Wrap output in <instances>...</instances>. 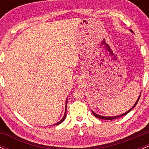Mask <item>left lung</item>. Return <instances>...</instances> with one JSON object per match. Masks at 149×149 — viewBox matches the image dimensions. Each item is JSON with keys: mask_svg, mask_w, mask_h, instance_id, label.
Instances as JSON below:
<instances>
[{"mask_svg": "<svg viewBox=\"0 0 149 149\" xmlns=\"http://www.w3.org/2000/svg\"><path fill=\"white\" fill-rule=\"evenodd\" d=\"M130 31L131 32H132V31L131 29H130ZM140 97H141V94H140V95L139 96V97H138V99H137V100H136V102H135V104H134V106H133L130 109L129 111H127V112H125V113H123V114H121V115H119V116H112V117H110V116H100V115H98V114H97V113H95V112L93 111H92V113H93V115L95 116V117H97V118H100V119H102V120H113V119H116V118H120V117H122V116H125L126 114H127L128 113H129L130 111L132 110V109H133V108H134L135 106L136 105V104H137V102H138V101H139V98H140Z\"/></svg>", "mask_w": 149, "mask_h": 149, "instance_id": "obj_1", "label": "left lung"}]
</instances>
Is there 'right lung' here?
Listing matches in <instances>:
<instances>
[{
    "instance_id": "add662e5",
    "label": "right lung",
    "mask_w": 149,
    "mask_h": 149,
    "mask_svg": "<svg viewBox=\"0 0 149 149\" xmlns=\"http://www.w3.org/2000/svg\"><path fill=\"white\" fill-rule=\"evenodd\" d=\"M66 105H67V100H66V106H65V113H64V116H63V118H61V120L60 121H59V122L58 123H55V124H54L53 125H59L60 123H61L63 122V121L64 120V119L66 118Z\"/></svg>"
}]
</instances>
